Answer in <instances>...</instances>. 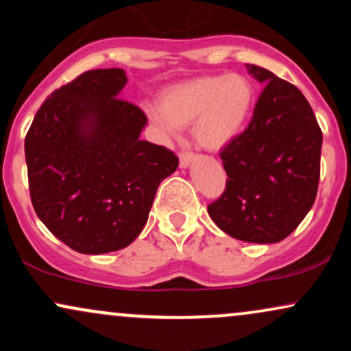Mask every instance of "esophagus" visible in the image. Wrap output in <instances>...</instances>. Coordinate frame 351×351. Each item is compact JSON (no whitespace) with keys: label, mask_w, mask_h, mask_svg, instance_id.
<instances>
[{"label":"esophagus","mask_w":351,"mask_h":351,"mask_svg":"<svg viewBox=\"0 0 351 351\" xmlns=\"http://www.w3.org/2000/svg\"><path fill=\"white\" fill-rule=\"evenodd\" d=\"M191 160H193V153H189V152L180 153V167L181 168H186L188 165L191 163Z\"/></svg>","instance_id":"obj_1"}]
</instances>
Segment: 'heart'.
Segmentation results:
<instances>
[{
	"mask_svg": "<svg viewBox=\"0 0 351 351\" xmlns=\"http://www.w3.org/2000/svg\"><path fill=\"white\" fill-rule=\"evenodd\" d=\"M252 104L254 88L243 75H211L167 88L156 120L168 132L193 123L196 143L219 152L243 132Z\"/></svg>",
	"mask_w": 351,
	"mask_h": 351,
	"instance_id": "b5f03b06",
	"label": "heart"
}]
</instances>
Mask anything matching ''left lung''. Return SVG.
Masks as SVG:
<instances>
[{"label":"left lung","mask_w":351,"mask_h":351,"mask_svg":"<svg viewBox=\"0 0 351 351\" xmlns=\"http://www.w3.org/2000/svg\"><path fill=\"white\" fill-rule=\"evenodd\" d=\"M247 69L264 88L245 130L219 153L226 188L208 213L231 237L272 244L295 231L315 201L322 130L293 84L254 64Z\"/></svg>","instance_id":"left-lung-1"}]
</instances>
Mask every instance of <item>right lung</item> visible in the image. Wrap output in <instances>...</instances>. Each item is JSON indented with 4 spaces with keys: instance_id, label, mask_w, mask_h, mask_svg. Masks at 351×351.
<instances>
[{
    "instance_id": "add662e5",
    "label": "right lung",
    "mask_w": 351,
    "mask_h": 351,
    "mask_svg": "<svg viewBox=\"0 0 351 351\" xmlns=\"http://www.w3.org/2000/svg\"><path fill=\"white\" fill-rule=\"evenodd\" d=\"M123 69L87 71L44 100L24 140L31 203L82 254L119 251L147 224L171 150L140 140L147 115L120 99Z\"/></svg>"
}]
</instances>
